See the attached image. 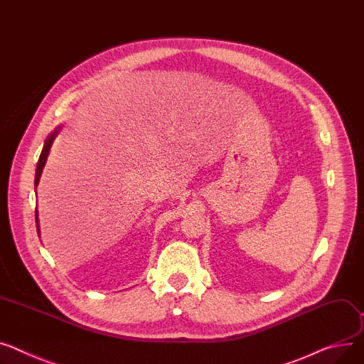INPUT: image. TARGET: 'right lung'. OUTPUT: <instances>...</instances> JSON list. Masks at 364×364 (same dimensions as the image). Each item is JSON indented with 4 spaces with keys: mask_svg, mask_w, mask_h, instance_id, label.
<instances>
[{
    "mask_svg": "<svg viewBox=\"0 0 364 364\" xmlns=\"http://www.w3.org/2000/svg\"><path fill=\"white\" fill-rule=\"evenodd\" d=\"M61 130V126H58L50 136L46 137L45 143H43V148H42V152H41V156H39V161H38V165H36V174H35V193H36V187L39 184V180H41V176H42V171H43V166L46 164V159H48V155H50V151H51V146L55 140V137L58 136ZM35 220H36V230H38V235L41 237V227H39V216H38V208L35 210Z\"/></svg>",
    "mask_w": 364,
    "mask_h": 364,
    "instance_id": "obj_1",
    "label": "right lung"
}]
</instances>
